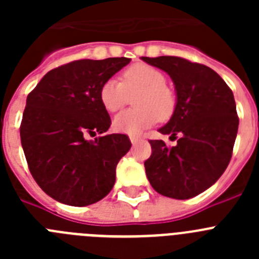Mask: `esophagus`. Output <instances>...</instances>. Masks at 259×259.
<instances>
[{
	"label": "esophagus",
	"instance_id": "34e87169",
	"mask_svg": "<svg viewBox=\"0 0 259 259\" xmlns=\"http://www.w3.org/2000/svg\"><path fill=\"white\" fill-rule=\"evenodd\" d=\"M130 140H131L132 144H136L137 141H140V137H139V136H132V135H131V136H130Z\"/></svg>",
	"mask_w": 259,
	"mask_h": 259
}]
</instances>
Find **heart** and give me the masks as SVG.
I'll return each instance as SVG.
<instances>
[{"label":"heart","instance_id":"1","mask_svg":"<svg viewBox=\"0 0 259 259\" xmlns=\"http://www.w3.org/2000/svg\"><path fill=\"white\" fill-rule=\"evenodd\" d=\"M135 97V110H125L114 118V130L122 134L139 135L152 127L158 118L166 120L175 111L176 97L166 85L162 71L145 63H136L123 72V83L116 79L106 80L100 89V101L110 111H118Z\"/></svg>","mask_w":259,"mask_h":259}]
</instances>
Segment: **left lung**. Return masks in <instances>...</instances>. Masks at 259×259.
Listing matches in <instances>:
<instances>
[{"label": "left lung", "mask_w": 259, "mask_h": 259, "mask_svg": "<svg viewBox=\"0 0 259 259\" xmlns=\"http://www.w3.org/2000/svg\"><path fill=\"white\" fill-rule=\"evenodd\" d=\"M141 59L170 75L176 91L175 111L158 131L178 144L170 148L163 140L149 141L146 176L162 196L192 198L210 188L231 161L239 128L233 93L205 65L171 56Z\"/></svg>", "instance_id": "obj_1"}]
</instances>
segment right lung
Wrapping results in <instances>:
<instances>
[{
    "instance_id": "1",
    "label": "right lung",
    "mask_w": 259,
    "mask_h": 259,
    "mask_svg": "<svg viewBox=\"0 0 259 259\" xmlns=\"http://www.w3.org/2000/svg\"><path fill=\"white\" fill-rule=\"evenodd\" d=\"M130 62H70L49 71L27 97L20 141L33 179L54 200L87 206L113 189L116 164L131 141L127 135L106 134L111 120L100 89Z\"/></svg>"
}]
</instances>
